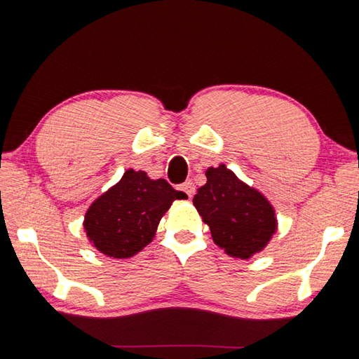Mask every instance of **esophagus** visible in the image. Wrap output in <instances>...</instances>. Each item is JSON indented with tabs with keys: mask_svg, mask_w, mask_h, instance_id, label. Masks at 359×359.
<instances>
[{
	"mask_svg": "<svg viewBox=\"0 0 359 359\" xmlns=\"http://www.w3.org/2000/svg\"><path fill=\"white\" fill-rule=\"evenodd\" d=\"M180 189L189 197V199H191V197H193L194 193H196V187H194V184H193L191 180H187L185 184H182V185H180Z\"/></svg>",
	"mask_w": 359,
	"mask_h": 359,
	"instance_id": "obj_1",
	"label": "esophagus"
}]
</instances>
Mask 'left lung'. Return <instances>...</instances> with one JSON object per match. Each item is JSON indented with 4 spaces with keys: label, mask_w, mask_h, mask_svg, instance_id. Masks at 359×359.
Instances as JSON below:
<instances>
[{
    "label": "left lung",
    "mask_w": 359,
    "mask_h": 359,
    "mask_svg": "<svg viewBox=\"0 0 359 359\" xmlns=\"http://www.w3.org/2000/svg\"><path fill=\"white\" fill-rule=\"evenodd\" d=\"M205 175L207 184L197 189L193 203L210 226L216 245L239 259L261 251L276 231L270 202L225 165L208 168Z\"/></svg>",
    "instance_id": "1"
}]
</instances>
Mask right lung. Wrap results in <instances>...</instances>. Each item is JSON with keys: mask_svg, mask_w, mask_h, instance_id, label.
<instances>
[{"mask_svg": "<svg viewBox=\"0 0 359 359\" xmlns=\"http://www.w3.org/2000/svg\"><path fill=\"white\" fill-rule=\"evenodd\" d=\"M187 197L165 179L151 180L144 171L128 170L117 185L90 205L83 226L100 253L131 257L154 238L171 203Z\"/></svg>", "mask_w": 359, "mask_h": 359, "instance_id": "add662e5", "label": "right lung"}]
</instances>
